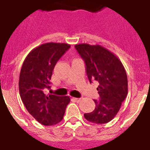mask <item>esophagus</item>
<instances>
[{
  "mask_svg": "<svg viewBox=\"0 0 150 150\" xmlns=\"http://www.w3.org/2000/svg\"><path fill=\"white\" fill-rule=\"evenodd\" d=\"M73 100H74L75 102H77V103L80 102V100H81V99H80V98H73Z\"/></svg>",
  "mask_w": 150,
  "mask_h": 150,
  "instance_id": "1",
  "label": "esophagus"
}]
</instances>
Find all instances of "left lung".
I'll return each mask as SVG.
<instances>
[{"instance_id": "obj_1", "label": "left lung", "mask_w": 150, "mask_h": 150, "mask_svg": "<svg viewBox=\"0 0 150 150\" xmlns=\"http://www.w3.org/2000/svg\"><path fill=\"white\" fill-rule=\"evenodd\" d=\"M75 47L84 61L90 83H99L100 98L94 100L96 108L91 112L85 113V119L95 124L109 122L119 112L128 94L125 69L120 59L103 46L83 43Z\"/></svg>"}]
</instances>
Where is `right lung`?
<instances>
[{
  "label": "right lung",
  "instance_id": "1",
  "mask_svg": "<svg viewBox=\"0 0 150 150\" xmlns=\"http://www.w3.org/2000/svg\"><path fill=\"white\" fill-rule=\"evenodd\" d=\"M71 46L67 43L48 42L32 50L25 59L19 77V92L25 107L40 124L53 125L63 118L69 96H46L51 75L59 59Z\"/></svg>",
  "mask_w": 150,
  "mask_h": 150
}]
</instances>
